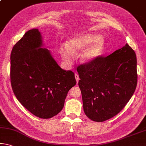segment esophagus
<instances>
[{"mask_svg": "<svg viewBox=\"0 0 146 146\" xmlns=\"http://www.w3.org/2000/svg\"><path fill=\"white\" fill-rule=\"evenodd\" d=\"M75 77L76 78V80H77V82H78V80H79V77H78V75L77 73H75Z\"/></svg>", "mask_w": 146, "mask_h": 146, "instance_id": "34e87169", "label": "esophagus"}]
</instances>
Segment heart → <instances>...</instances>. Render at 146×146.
Masks as SVG:
<instances>
[{"label": "heart", "instance_id": "b5f03b06", "mask_svg": "<svg viewBox=\"0 0 146 146\" xmlns=\"http://www.w3.org/2000/svg\"><path fill=\"white\" fill-rule=\"evenodd\" d=\"M105 47L103 37L86 34L71 38L66 43V47H61L59 52L62 58L67 63L72 62V55L80 53V59L82 62L90 63L101 56Z\"/></svg>", "mask_w": 146, "mask_h": 146}]
</instances>
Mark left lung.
Returning a JSON list of instances; mask_svg holds the SVG:
<instances>
[{
  "label": "left lung",
  "mask_w": 146,
  "mask_h": 146,
  "mask_svg": "<svg viewBox=\"0 0 146 146\" xmlns=\"http://www.w3.org/2000/svg\"><path fill=\"white\" fill-rule=\"evenodd\" d=\"M77 71L84 113L94 121L118 114L137 85L136 56L128 44L108 56L80 65Z\"/></svg>",
  "instance_id": "1"
}]
</instances>
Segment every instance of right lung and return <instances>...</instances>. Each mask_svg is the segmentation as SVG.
I'll return each mask as SVG.
<instances>
[{
    "label": "right lung",
    "mask_w": 146,
    "mask_h": 146,
    "mask_svg": "<svg viewBox=\"0 0 146 146\" xmlns=\"http://www.w3.org/2000/svg\"><path fill=\"white\" fill-rule=\"evenodd\" d=\"M42 46L38 29L25 34L11 50L10 80L21 104L36 116L48 119L62 110L77 82L74 73L62 69Z\"/></svg>",
    "instance_id": "obj_1"
}]
</instances>
